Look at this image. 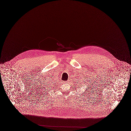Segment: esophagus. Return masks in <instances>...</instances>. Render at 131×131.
<instances>
[{"instance_id":"1","label":"esophagus","mask_w":131,"mask_h":131,"mask_svg":"<svg viewBox=\"0 0 131 131\" xmlns=\"http://www.w3.org/2000/svg\"><path fill=\"white\" fill-rule=\"evenodd\" d=\"M66 82H67V81H65V83H66Z\"/></svg>"}]
</instances>
